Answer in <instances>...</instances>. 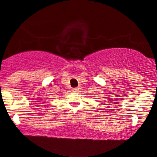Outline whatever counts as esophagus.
I'll return each mask as SVG.
<instances>
[{"mask_svg":"<svg viewBox=\"0 0 157 157\" xmlns=\"http://www.w3.org/2000/svg\"><path fill=\"white\" fill-rule=\"evenodd\" d=\"M79 89H80L79 88H73L71 90H72V91H77V90H79Z\"/></svg>","mask_w":157,"mask_h":157,"instance_id":"obj_1","label":"esophagus"}]
</instances>
